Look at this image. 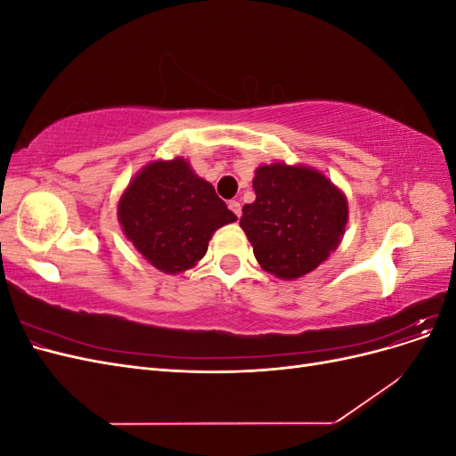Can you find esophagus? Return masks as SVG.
<instances>
[{"mask_svg": "<svg viewBox=\"0 0 456 456\" xmlns=\"http://www.w3.org/2000/svg\"><path fill=\"white\" fill-rule=\"evenodd\" d=\"M228 207H230V211H232L233 215H236L238 218L241 216V203H240V201L233 200V201H230V203H228Z\"/></svg>", "mask_w": 456, "mask_h": 456, "instance_id": "esophagus-1", "label": "esophagus"}]
</instances>
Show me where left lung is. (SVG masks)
Here are the masks:
<instances>
[{
	"instance_id": "1",
	"label": "left lung",
	"mask_w": 456,
	"mask_h": 456,
	"mask_svg": "<svg viewBox=\"0 0 456 456\" xmlns=\"http://www.w3.org/2000/svg\"><path fill=\"white\" fill-rule=\"evenodd\" d=\"M255 201L243 205L240 226L260 268L280 280L314 272L342 241L348 200L322 171L275 161L253 178Z\"/></svg>"
}]
</instances>
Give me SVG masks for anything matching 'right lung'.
<instances>
[{
    "label": "right lung",
    "instance_id": "add662e5",
    "mask_svg": "<svg viewBox=\"0 0 456 456\" xmlns=\"http://www.w3.org/2000/svg\"><path fill=\"white\" fill-rule=\"evenodd\" d=\"M126 238L151 266L183 273L205 256L213 233L238 216L184 158L156 159L133 176L118 201Z\"/></svg>",
    "mask_w": 456,
    "mask_h": 456
}]
</instances>
